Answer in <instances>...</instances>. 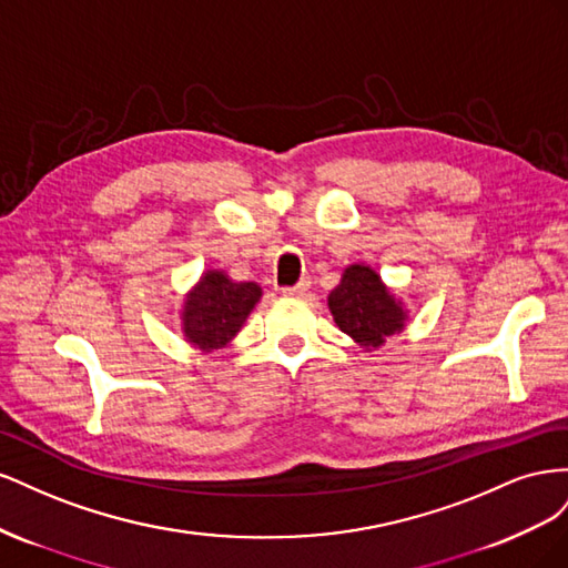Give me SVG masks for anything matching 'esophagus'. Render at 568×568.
I'll return each mask as SVG.
<instances>
[{
    "instance_id": "34e87169",
    "label": "esophagus",
    "mask_w": 568,
    "mask_h": 568,
    "mask_svg": "<svg viewBox=\"0 0 568 568\" xmlns=\"http://www.w3.org/2000/svg\"><path fill=\"white\" fill-rule=\"evenodd\" d=\"M307 291H311V282H307V280H301L296 286H286V288H282V294H284L286 298H305V296H307Z\"/></svg>"
}]
</instances>
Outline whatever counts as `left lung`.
<instances>
[{
    "mask_svg": "<svg viewBox=\"0 0 568 568\" xmlns=\"http://www.w3.org/2000/svg\"><path fill=\"white\" fill-rule=\"evenodd\" d=\"M332 317L365 353L382 348L393 336L405 332L409 311L403 298L367 263H353L341 274V282L326 296Z\"/></svg>",
    "mask_w": 568,
    "mask_h": 568,
    "instance_id": "obj_1",
    "label": "left lung"
}]
</instances>
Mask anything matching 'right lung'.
<instances>
[{"label": "right lung", "mask_w": 568, "mask_h": 568, "mask_svg": "<svg viewBox=\"0 0 568 568\" xmlns=\"http://www.w3.org/2000/svg\"><path fill=\"white\" fill-rule=\"evenodd\" d=\"M261 298L263 288L255 282H236L225 270H203L180 307L184 341L201 353L227 348Z\"/></svg>", "instance_id": "add662e5"}]
</instances>
